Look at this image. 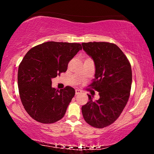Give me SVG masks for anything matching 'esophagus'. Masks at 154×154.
Listing matches in <instances>:
<instances>
[{
	"instance_id": "obj_1",
	"label": "esophagus",
	"mask_w": 154,
	"mask_h": 154,
	"mask_svg": "<svg viewBox=\"0 0 154 154\" xmlns=\"http://www.w3.org/2000/svg\"><path fill=\"white\" fill-rule=\"evenodd\" d=\"M82 92V90L80 89H76L75 90V94H79Z\"/></svg>"
}]
</instances>
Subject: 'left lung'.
Segmentation results:
<instances>
[{
	"label": "left lung",
	"mask_w": 154,
	"mask_h": 154,
	"mask_svg": "<svg viewBox=\"0 0 154 154\" xmlns=\"http://www.w3.org/2000/svg\"><path fill=\"white\" fill-rule=\"evenodd\" d=\"M83 50L95 64V79L89 86L99 92L100 98L82 106L85 121L103 128L120 116L128 100L132 85L131 65L116 44L108 42L83 43Z\"/></svg>",
	"instance_id": "obj_1"
}]
</instances>
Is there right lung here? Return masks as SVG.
Segmentation results:
<instances>
[{"instance_id":"add662e5","label":"right lung","mask_w":154,"mask_h":154,"mask_svg":"<svg viewBox=\"0 0 154 154\" xmlns=\"http://www.w3.org/2000/svg\"><path fill=\"white\" fill-rule=\"evenodd\" d=\"M79 43L49 41L28 51L19 65L17 84L25 110L35 120L52 124L63 118L74 97V88L51 87V79L66 71L69 61L82 50Z\"/></svg>"}]
</instances>
